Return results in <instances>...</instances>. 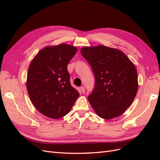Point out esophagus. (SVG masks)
Segmentation results:
<instances>
[{"mask_svg": "<svg viewBox=\"0 0 160 160\" xmlns=\"http://www.w3.org/2000/svg\"><path fill=\"white\" fill-rule=\"evenodd\" d=\"M80 89H81V91L82 92V93H85V88H84V87H81V88Z\"/></svg>", "mask_w": 160, "mask_h": 160, "instance_id": "34e87169", "label": "esophagus"}]
</instances>
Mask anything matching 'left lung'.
<instances>
[{
  "instance_id": "left-lung-1",
  "label": "left lung",
  "mask_w": 160,
  "mask_h": 160,
  "mask_svg": "<svg viewBox=\"0 0 160 160\" xmlns=\"http://www.w3.org/2000/svg\"><path fill=\"white\" fill-rule=\"evenodd\" d=\"M81 52L95 75V88L88 100L96 114L104 119L123 114L138 90L134 64L122 51L104 45L83 47Z\"/></svg>"
}]
</instances>
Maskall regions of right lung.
<instances>
[{
	"mask_svg": "<svg viewBox=\"0 0 160 160\" xmlns=\"http://www.w3.org/2000/svg\"><path fill=\"white\" fill-rule=\"evenodd\" d=\"M76 47L61 43L42 49L31 61L27 89L32 104L52 119L66 115L79 93L71 85L67 65L77 52Z\"/></svg>",
	"mask_w": 160,
	"mask_h": 160,
	"instance_id": "1",
	"label": "right lung"
}]
</instances>
